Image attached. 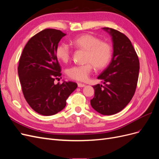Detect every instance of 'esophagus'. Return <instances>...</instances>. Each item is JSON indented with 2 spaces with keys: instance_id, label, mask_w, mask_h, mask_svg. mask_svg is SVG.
I'll return each mask as SVG.
<instances>
[{
  "instance_id": "1",
  "label": "esophagus",
  "mask_w": 159,
  "mask_h": 159,
  "mask_svg": "<svg viewBox=\"0 0 159 159\" xmlns=\"http://www.w3.org/2000/svg\"><path fill=\"white\" fill-rule=\"evenodd\" d=\"M78 86L79 88H84V87H85V84L78 83Z\"/></svg>"
}]
</instances>
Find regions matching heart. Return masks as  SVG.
<instances>
[{
  "mask_svg": "<svg viewBox=\"0 0 159 159\" xmlns=\"http://www.w3.org/2000/svg\"><path fill=\"white\" fill-rule=\"evenodd\" d=\"M70 42L76 48L86 51L85 62L88 63L69 68L68 75L70 78L80 81H86L93 71V66L101 70L109 64L112 55V47L109 43L101 41L99 38L89 34L76 37ZM56 54L60 60L66 63L70 59L71 52L68 45L61 43L57 47Z\"/></svg>",
  "mask_w": 159,
  "mask_h": 159,
  "instance_id": "b5f03b06",
  "label": "heart"
}]
</instances>
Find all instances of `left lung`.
Here are the masks:
<instances>
[{
  "mask_svg": "<svg viewBox=\"0 0 159 159\" xmlns=\"http://www.w3.org/2000/svg\"><path fill=\"white\" fill-rule=\"evenodd\" d=\"M103 29L111 37L113 56L109 65L98 77L104 85L93 86L95 95L90 103L98 113L111 115L123 110L133 97L139 78V61L125 35L113 28Z\"/></svg>",
  "mask_w": 159,
  "mask_h": 159,
  "instance_id": "8db88e82",
  "label": "left lung"
}]
</instances>
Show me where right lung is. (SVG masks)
<instances>
[{"label": "right lung", "instance_id": "right-lung-1", "mask_svg": "<svg viewBox=\"0 0 159 159\" xmlns=\"http://www.w3.org/2000/svg\"><path fill=\"white\" fill-rule=\"evenodd\" d=\"M66 35L56 29L38 32L28 40L19 60L18 74L24 96L33 110L46 116L61 111L78 87L72 81L54 84L61 75L56 50Z\"/></svg>", "mask_w": 159, "mask_h": 159}]
</instances>
